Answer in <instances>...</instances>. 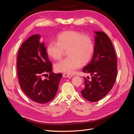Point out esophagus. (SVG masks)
I'll return each mask as SVG.
<instances>
[{
	"label": "esophagus",
	"instance_id": "obj_1",
	"mask_svg": "<svg viewBox=\"0 0 134 134\" xmlns=\"http://www.w3.org/2000/svg\"><path fill=\"white\" fill-rule=\"evenodd\" d=\"M63 76L64 77H68V78H70L74 76L73 74H69V73H63Z\"/></svg>",
	"mask_w": 134,
	"mask_h": 134
}]
</instances>
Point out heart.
<instances>
[{
	"instance_id": "1",
	"label": "heart",
	"mask_w": 134,
	"mask_h": 134,
	"mask_svg": "<svg viewBox=\"0 0 134 134\" xmlns=\"http://www.w3.org/2000/svg\"><path fill=\"white\" fill-rule=\"evenodd\" d=\"M57 42L50 41L46 47L48 55L55 60L62 58L64 51L67 50L68 57L55 64V70L59 72L72 73L89 60L94 49L91 36L76 31H66L56 37Z\"/></svg>"
}]
</instances>
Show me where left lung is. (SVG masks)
<instances>
[{
	"mask_svg": "<svg viewBox=\"0 0 134 134\" xmlns=\"http://www.w3.org/2000/svg\"><path fill=\"white\" fill-rule=\"evenodd\" d=\"M93 58L83 71L92 77L84 78L82 96L90 102H97L107 95L114 85L117 74V58L110 38L102 31L96 32Z\"/></svg>",
	"mask_w": 134,
	"mask_h": 134,
	"instance_id": "1",
	"label": "left lung"
}]
</instances>
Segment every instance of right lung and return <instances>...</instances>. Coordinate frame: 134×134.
<instances>
[{
    "mask_svg": "<svg viewBox=\"0 0 134 134\" xmlns=\"http://www.w3.org/2000/svg\"><path fill=\"white\" fill-rule=\"evenodd\" d=\"M40 38L39 35H33L22 43L17 55V75L26 95L36 102L45 103L54 98L62 74L52 72V63Z\"/></svg>",
    "mask_w": 134,
    "mask_h": 134,
    "instance_id": "obj_1",
    "label": "right lung"
}]
</instances>
